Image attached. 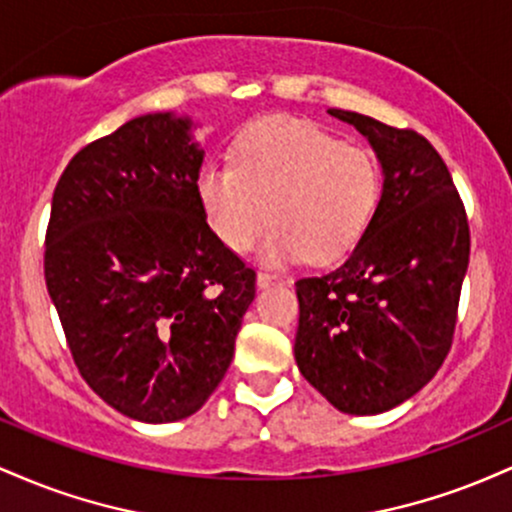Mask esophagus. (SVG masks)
<instances>
[{
  "label": "esophagus",
  "mask_w": 512,
  "mask_h": 512,
  "mask_svg": "<svg viewBox=\"0 0 512 512\" xmlns=\"http://www.w3.org/2000/svg\"><path fill=\"white\" fill-rule=\"evenodd\" d=\"M272 284H284V279H281L279 274H272V272L257 274V286H260V289H264V286H272Z\"/></svg>",
  "instance_id": "34e87169"
}]
</instances>
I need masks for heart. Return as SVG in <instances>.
<instances>
[{"label":"heart","instance_id":"1","mask_svg":"<svg viewBox=\"0 0 512 512\" xmlns=\"http://www.w3.org/2000/svg\"><path fill=\"white\" fill-rule=\"evenodd\" d=\"M380 187L383 173L368 151L293 117L250 125L233 163L209 161L197 175L199 202L228 250H250L274 223L264 245L272 262L344 257L366 233Z\"/></svg>","mask_w":512,"mask_h":512}]
</instances>
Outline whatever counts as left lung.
Segmentation results:
<instances>
[{
  "mask_svg": "<svg viewBox=\"0 0 512 512\" xmlns=\"http://www.w3.org/2000/svg\"><path fill=\"white\" fill-rule=\"evenodd\" d=\"M383 166V195L366 233L332 272L296 281L293 354L303 378L344 414L407 402L443 366L469 264L467 211L426 137L330 108Z\"/></svg>",
  "mask_w": 512,
  "mask_h": 512,
  "instance_id": "1",
  "label": "left lung"
}]
</instances>
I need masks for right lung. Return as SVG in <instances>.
Returning a JSON list of instances; mask_svg holds the SVG:
<instances>
[{
  "mask_svg": "<svg viewBox=\"0 0 512 512\" xmlns=\"http://www.w3.org/2000/svg\"><path fill=\"white\" fill-rule=\"evenodd\" d=\"M192 122L134 117L64 168L45 284L81 378L146 424L202 409L233 361L255 269L209 228Z\"/></svg>",
  "mask_w": 512,
  "mask_h": 512,
  "instance_id": "right-lung-1",
  "label": "right lung"
}]
</instances>
